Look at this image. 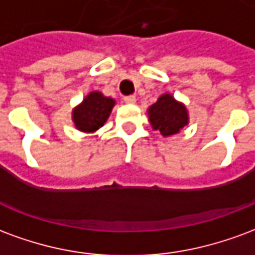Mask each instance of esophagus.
<instances>
[{"label": "esophagus", "instance_id": "esophagus-1", "mask_svg": "<svg viewBox=\"0 0 255 255\" xmlns=\"http://www.w3.org/2000/svg\"><path fill=\"white\" fill-rule=\"evenodd\" d=\"M124 102L126 104H129V105H132L136 102V98L133 97V95H128V97H124Z\"/></svg>", "mask_w": 255, "mask_h": 255}]
</instances>
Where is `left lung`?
I'll return each mask as SVG.
<instances>
[{
	"mask_svg": "<svg viewBox=\"0 0 255 255\" xmlns=\"http://www.w3.org/2000/svg\"><path fill=\"white\" fill-rule=\"evenodd\" d=\"M147 116L151 128L165 138L180 132L190 122L186 105L169 93L158 97L157 102L149 106Z\"/></svg>",
	"mask_w": 255,
	"mask_h": 255,
	"instance_id": "left-lung-1",
	"label": "left lung"
}]
</instances>
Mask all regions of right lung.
Listing matches in <instances>:
<instances>
[{"label": "right lung", "mask_w": 255, "mask_h": 255, "mask_svg": "<svg viewBox=\"0 0 255 255\" xmlns=\"http://www.w3.org/2000/svg\"><path fill=\"white\" fill-rule=\"evenodd\" d=\"M116 101L101 91H91L72 109V122L76 129L86 133L98 131L111 116Z\"/></svg>", "instance_id": "obj_1"}]
</instances>
